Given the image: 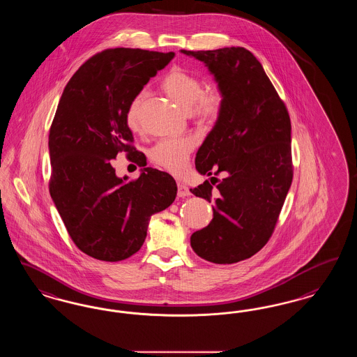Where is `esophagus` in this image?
Returning <instances> with one entry per match:
<instances>
[{"label":"esophagus","mask_w":357,"mask_h":357,"mask_svg":"<svg viewBox=\"0 0 357 357\" xmlns=\"http://www.w3.org/2000/svg\"><path fill=\"white\" fill-rule=\"evenodd\" d=\"M190 195H191L190 188H188L185 183L178 182V197H179V198H185V197H190Z\"/></svg>","instance_id":"1"}]
</instances>
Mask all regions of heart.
Here are the masks:
<instances>
[{
    "label": "heart",
    "mask_w": 357,
    "mask_h": 357,
    "mask_svg": "<svg viewBox=\"0 0 357 357\" xmlns=\"http://www.w3.org/2000/svg\"><path fill=\"white\" fill-rule=\"evenodd\" d=\"M162 87L172 100L188 110L200 125L214 123L223 113L226 105L225 93L218 87L204 89L198 75L179 66H174L166 73L162 79ZM146 98L147 90L142 89L128 102L125 114L128 128H141V113ZM194 149L195 139L192 137L166 138L149 150V158L158 167L172 174H181L185 172Z\"/></svg>",
    "instance_id": "obj_1"
}]
</instances>
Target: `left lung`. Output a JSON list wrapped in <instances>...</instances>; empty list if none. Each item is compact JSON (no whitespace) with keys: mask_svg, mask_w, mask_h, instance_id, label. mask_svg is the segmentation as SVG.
<instances>
[{"mask_svg":"<svg viewBox=\"0 0 357 357\" xmlns=\"http://www.w3.org/2000/svg\"><path fill=\"white\" fill-rule=\"evenodd\" d=\"M182 53L204 62L226 97L195 158L200 174L226 176L191 188L195 197L215 202L213 220L191 235V247L216 264L238 263L260 251L276 227L294 176L291 119L250 50L231 46Z\"/></svg>","mask_w":357,"mask_h":357,"instance_id":"1","label":"left lung"}]
</instances>
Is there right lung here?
Returning <instances> with one entry per match:
<instances>
[{"label":"right lung","mask_w":357,"mask_h":357,"mask_svg":"<svg viewBox=\"0 0 357 357\" xmlns=\"http://www.w3.org/2000/svg\"><path fill=\"white\" fill-rule=\"evenodd\" d=\"M174 56L102 50L74 73L61 96L49 131V191L73 242L89 257L119 261L134 255L151 215L175 200L178 187L167 172L147 167L128 181L115 175L112 160L134 149L128 102Z\"/></svg>","instance_id":"add662e5"}]
</instances>
